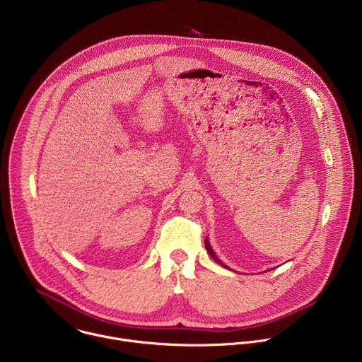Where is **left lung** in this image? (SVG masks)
Wrapping results in <instances>:
<instances>
[{
	"label": "left lung",
	"mask_w": 362,
	"mask_h": 362,
	"mask_svg": "<svg viewBox=\"0 0 362 362\" xmlns=\"http://www.w3.org/2000/svg\"><path fill=\"white\" fill-rule=\"evenodd\" d=\"M205 247H206V252L209 253V256L215 260V262H218L221 266H223V267H226V269H229L226 264H223V262H221L219 259H218V256L215 255V252L212 250V247H211V245H209V242H208V238H205Z\"/></svg>",
	"instance_id": "8db88e82"
}]
</instances>
